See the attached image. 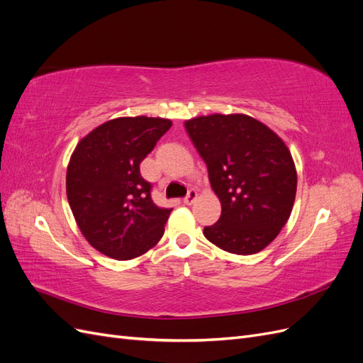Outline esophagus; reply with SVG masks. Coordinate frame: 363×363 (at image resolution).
<instances>
[{
	"label": "esophagus",
	"instance_id": "34e87169",
	"mask_svg": "<svg viewBox=\"0 0 363 363\" xmlns=\"http://www.w3.org/2000/svg\"><path fill=\"white\" fill-rule=\"evenodd\" d=\"M195 200H196V191L191 189V191L188 192V195H186L184 199H183V203H184V204H188V206H191Z\"/></svg>",
	"mask_w": 363,
	"mask_h": 363
}]
</instances>
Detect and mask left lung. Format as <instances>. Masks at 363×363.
Segmentation results:
<instances>
[{"instance_id": "left-lung-1", "label": "left lung", "mask_w": 363, "mask_h": 363, "mask_svg": "<svg viewBox=\"0 0 363 363\" xmlns=\"http://www.w3.org/2000/svg\"><path fill=\"white\" fill-rule=\"evenodd\" d=\"M184 127L221 201V216L204 227V236L233 255L263 250L288 223L295 201L296 171L288 147L247 115L200 116Z\"/></svg>"}]
</instances>
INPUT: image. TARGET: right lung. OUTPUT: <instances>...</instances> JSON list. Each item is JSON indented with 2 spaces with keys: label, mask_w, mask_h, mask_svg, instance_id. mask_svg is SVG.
I'll use <instances>...</instances> for the list:
<instances>
[{
  "label": "right lung",
  "mask_w": 363,
  "mask_h": 363,
  "mask_svg": "<svg viewBox=\"0 0 363 363\" xmlns=\"http://www.w3.org/2000/svg\"><path fill=\"white\" fill-rule=\"evenodd\" d=\"M171 125L162 118H116L75 147L67 171L68 201L80 232L103 255L133 259L163 236L172 208L152 203V186L139 164Z\"/></svg>",
  "instance_id": "add662e5"
}]
</instances>
